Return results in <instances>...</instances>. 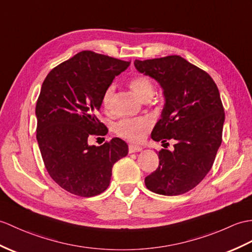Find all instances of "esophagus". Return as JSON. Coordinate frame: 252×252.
Returning <instances> with one entry per match:
<instances>
[{
  "label": "esophagus",
  "mask_w": 252,
  "mask_h": 252,
  "mask_svg": "<svg viewBox=\"0 0 252 252\" xmlns=\"http://www.w3.org/2000/svg\"><path fill=\"white\" fill-rule=\"evenodd\" d=\"M143 148L140 146H136V145H130L128 146V153H138V151H142Z\"/></svg>",
  "instance_id": "34e87169"
}]
</instances>
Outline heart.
Instances as JSON below:
<instances>
[{
  "label": "heart",
  "mask_w": 252,
  "mask_h": 252,
  "mask_svg": "<svg viewBox=\"0 0 252 252\" xmlns=\"http://www.w3.org/2000/svg\"><path fill=\"white\" fill-rule=\"evenodd\" d=\"M130 88L135 93L136 96L144 101L154 95V85L145 76H137L130 80ZM115 87L110 85L104 91L102 96V106L107 109L112 102ZM151 127V120L147 117H137V118H124L119 120L114 126V131L117 135L130 140L133 143L142 142L145 134Z\"/></svg>",
  "instance_id": "obj_1"
}]
</instances>
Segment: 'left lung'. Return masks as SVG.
Returning a JSON list of instances; mask_svg holds the SVG:
<instances>
[{
  "instance_id": "8db88e82",
  "label": "left lung",
  "mask_w": 252,
  "mask_h": 252,
  "mask_svg": "<svg viewBox=\"0 0 252 252\" xmlns=\"http://www.w3.org/2000/svg\"><path fill=\"white\" fill-rule=\"evenodd\" d=\"M134 65L163 90L164 107L151 138L176 140L173 151H159V166L145 178V185L158 194H183L206 176L222 142L224 109L217 85L179 56L135 60Z\"/></svg>"
}]
</instances>
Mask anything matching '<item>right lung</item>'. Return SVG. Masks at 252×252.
<instances>
[{
	"mask_svg": "<svg viewBox=\"0 0 252 252\" xmlns=\"http://www.w3.org/2000/svg\"><path fill=\"white\" fill-rule=\"evenodd\" d=\"M128 65L85 50L51 69L42 85L35 108L38 147L50 177L75 195L104 192L114 164L128 153L118 137L101 146L88 143L91 135H105L106 126L96 118L103 93Z\"/></svg>",
	"mask_w": 252,
	"mask_h": 252,
	"instance_id": "right-lung-1",
	"label": "right lung"
}]
</instances>
